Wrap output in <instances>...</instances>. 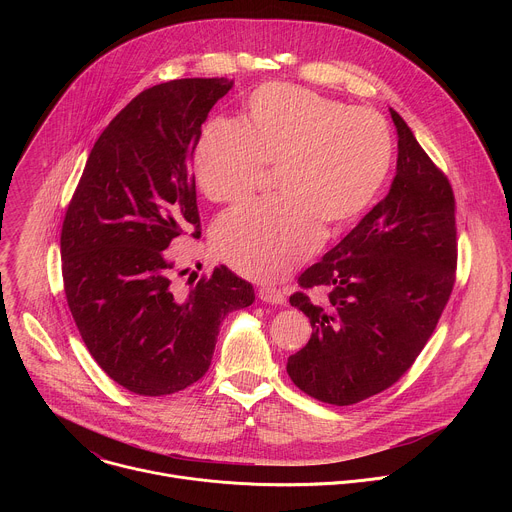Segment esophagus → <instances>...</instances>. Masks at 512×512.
I'll return each instance as SVG.
<instances>
[{
    "label": "esophagus",
    "mask_w": 512,
    "mask_h": 512,
    "mask_svg": "<svg viewBox=\"0 0 512 512\" xmlns=\"http://www.w3.org/2000/svg\"><path fill=\"white\" fill-rule=\"evenodd\" d=\"M259 300L267 302V304H285V291H281L277 287H261Z\"/></svg>",
    "instance_id": "34e87169"
}]
</instances>
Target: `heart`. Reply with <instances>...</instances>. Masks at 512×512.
<instances>
[{
    "instance_id": "heart-1",
    "label": "heart",
    "mask_w": 512,
    "mask_h": 512,
    "mask_svg": "<svg viewBox=\"0 0 512 512\" xmlns=\"http://www.w3.org/2000/svg\"><path fill=\"white\" fill-rule=\"evenodd\" d=\"M393 162L387 121L289 85L251 93L243 121L212 119L194 150V176L214 202L247 198L277 166L281 196L247 202L216 223L212 247L241 275L273 281L308 259L324 226L342 229L369 208Z\"/></svg>"
}]
</instances>
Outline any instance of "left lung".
Segmentation results:
<instances>
[{
  "mask_svg": "<svg viewBox=\"0 0 512 512\" xmlns=\"http://www.w3.org/2000/svg\"><path fill=\"white\" fill-rule=\"evenodd\" d=\"M389 194L298 283L289 304L310 318L308 344L287 358V375L330 405L369 399L407 371L440 320L456 279V202L448 178L403 117Z\"/></svg>",
  "mask_w": 512,
  "mask_h": 512,
  "instance_id": "left-lung-1",
  "label": "left lung"
}]
</instances>
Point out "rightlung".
Returning <instances> with one entry per match:
<instances>
[{
  "instance_id": "obj_1",
  "label": "right lung",
  "mask_w": 512,
  "mask_h": 512,
  "mask_svg": "<svg viewBox=\"0 0 512 512\" xmlns=\"http://www.w3.org/2000/svg\"><path fill=\"white\" fill-rule=\"evenodd\" d=\"M229 79H178L139 93L95 141L60 235L64 294L99 367L145 397L178 393L210 367L227 314L253 285L214 267L188 291L172 281L180 237L200 235L190 164Z\"/></svg>"
}]
</instances>
